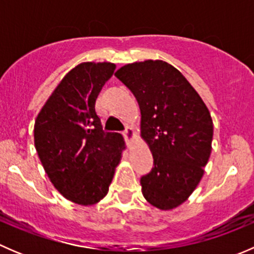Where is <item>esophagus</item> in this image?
I'll return each instance as SVG.
<instances>
[{
	"label": "esophagus",
	"instance_id": "34e87169",
	"mask_svg": "<svg viewBox=\"0 0 254 254\" xmlns=\"http://www.w3.org/2000/svg\"><path fill=\"white\" fill-rule=\"evenodd\" d=\"M123 135H124L125 140H127V142L132 141V140H134L135 137H136V134H135V131L131 129V127H127V129L125 130L124 132H123Z\"/></svg>",
	"mask_w": 254,
	"mask_h": 254
}]
</instances>
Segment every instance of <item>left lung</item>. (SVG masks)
I'll return each mask as SVG.
<instances>
[{"label":"left lung","instance_id":"obj_1","mask_svg":"<svg viewBox=\"0 0 254 254\" xmlns=\"http://www.w3.org/2000/svg\"><path fill=\"white\" fill-rule=\"evenodd\" d=\"M136 98L141 137L155 167L141 178L142 195L160 210L176 209L190 196L211 153L209 109L188 79L171 64L145 60L115 72Z\"/></svg>","mask_w":254,"mask_h":254}]
</instances>
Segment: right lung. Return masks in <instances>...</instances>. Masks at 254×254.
Masks as SVG:
<instances>
[{
	"mask_svg": "<svg viewBox=\"0 0 254 254\" xmlns=\"http://www.w3.org/2000/svg\"><path fill=\"white\" fill-rule=\"evenodd\" d=\"M115 64L82 63L68 71L43 106L34 124V145L53 186L67 200L93 205L109 190L125 141L106 132L96 99Z\"/></svg>",
	"mask_w": 254,
	"mask_h": 254,
	"instance_id": "add662e5",
	"label": "right lung"
}]
</instances>
